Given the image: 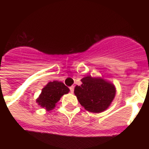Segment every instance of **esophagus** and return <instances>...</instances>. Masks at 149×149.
Instances as JSON below:
<instances>
[{"label":"esophagus","mask_w":149,"mask_h":149,"mask_svg":"<svg viewBox=\"0 0 149 149\" xmlns=\"http://www.w3.org/2000/svg\"><path fill=\"white\" fill-rule=\"evenodd\" d=\"M69 89H70V92H71V93H74V86H70V87H69Z\"/></svg>","instance_id":"34e87169"}]
</instances>
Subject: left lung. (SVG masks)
I'll list each match as a JSON object with an SVG mask.
<instances>
[{
	"label": "left lung",
	"mask_w": 149,
	"mask_h": 149,
	"mask_svg": "<svg viewBox=\"0 0 149 149\" xmlns=\"http://www.w3.org/2000/svg\"><path fill=\"white\" fill-rule=\"evenodd\" d=\"M81 86L74 88V95L85 110L101 113L108 108L116 95L113 84L101 77L86 76L81 80Z\"/></svg>",
	"instance_id": "left-lung-1"
}]
</instances>
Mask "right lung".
I'll use <instances>...</instances> for the list:
<instances>
[{
    "label": "right lung",
    "mask_w": 149,
    "mask_h": 149,
    "mask_svg": "<svg viewBox=\"0 0 149 149\" xmlns=\"http://www.w3.org/2000/svg\"><path fill=\"white\" fill-rule=\"evenodd\" d=\"M69 89L63 82L53 81L49 82L42 90L39 98L36 99L38 104L46 110H53L56 104L60 101L63 95L67 94Z\"/></svg>",
    "instance_id": "obj_1"
}]
</instances>
